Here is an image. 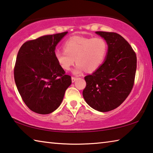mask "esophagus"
Here are the masks:
<instances>
[{
    "label": "esophagus",
    "instance_id": "esophagus-1",
    "mask_svg": "<svg viewBox=\"0 0 153 153\" xmlns=\"http://www.w3.org/2000/svg\"><path fill=\"white\" fill-rule=\"evenodd\" d=\"M76 79H77L76 77H71V81H72L73 83H74V82L75 81H76Z\"/></svg>",
    "mask_w": 153,
    "mask_h": 153
}]
</instances>
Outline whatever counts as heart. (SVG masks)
Instances as JSON below:
<instances>
[{
	"label": "heart",
	"instance_id": "heart-1",
	"mask_svg": "<svg viewBox=\"0 0 153 153\" xmlns=\"http://www.w3.org/2000/svg\"><path fill=\"white\" fill-rule=\"evenodd\" d=\"M63 48L54 52L58 64L65 71H69L76 61L74 73L79 75L85 70L89 73L97 71L105 60L108 46L103 38L74 36L64 43Z\"/></svg>",
	"mask_w": 153,
	"mask_h": 153
}]
</instances>
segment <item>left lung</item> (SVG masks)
Returning <instances> with one entry per match:
<instances>
[{
    "instance_id": "1",
    "label": "left lung",
    "mask_w": 153,
    "mask_h": 153,
    "mask_svg": "<svg viewBox=\"0 0 153 153\" xmlns=\"http://www.w3.org/2000/svg\"><path fill=\"white\" fill-rule=\"evenodd\" d=\"M108 43L103 63L84 79V99L94 110L105 112L118 108L130 94L137 68L136 54L130 44L116 33L97 31Z\"/></svg>"
}]
</instances>
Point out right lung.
Instances as JSON below:
<instances>
[{
	"label": "right lung",
	"mask_w": 153,
	"mask_h": 153,
	"mask_svg": "<svg viewBox=\"0 0 153 153\" xmlns=\"http://www.w3.org/2000/svg\"><path fill=\"white\" fill-rule=\"evenodd\" d=\"M68 32L45 35L21 46L14 67L19 93L34 112L48 114L61 104L71 77L54 57L56 46Z\"/></svg>",
	"instance_id": "add662e5"
}]
</instances>
